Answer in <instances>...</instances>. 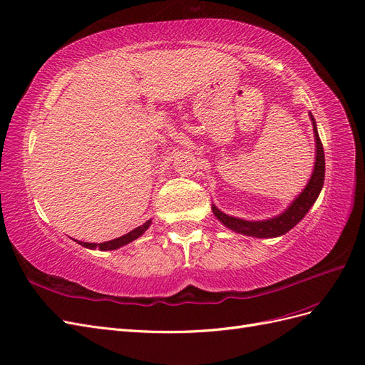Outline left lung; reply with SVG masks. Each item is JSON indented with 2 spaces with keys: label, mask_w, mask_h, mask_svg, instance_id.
Here are the masks:
<instances>
[{
  "label": "left lung",
  "mask_w": 365,
  "mask_h": 365,
  "mask_svg": "<svg viewBox=\"0 0 365 365\" xmlns=\"http://www.w3.org/2000/svg\"><path fill=\"white\" fill-rule=\"evenodd\" d=\"M310 119L314 122V131H315V140H317V162L315 170L312 174L310 180L304 191L301 192L294 203L290 205L287 210L278 215L270 218V220L263 222H247L242 218H235L231 215H226L218 207L212 205L214 215L220 220L226 227L232 229L235 232H240L245 235H252L258 238H269V237H278L290 231L298 222L303 220V217L309 212L312 205L315 203L318 194L321 192L322 185H324V173H326V160H324V150H322V143L317 131V123L314 116L310 114Z\"/></svg>",
  "instance_id": "1"
}]
</instances>
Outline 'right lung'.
Returning <instances> with one entry per match:
<instances>
[{
	"instance_id": "obj_1",
	"label": "right lung",
	"mask_w": 365,
	"mask_h": 365,
	"mask_svg": "<svg viewBox=\"0 0 365 365\" xmlns=\"http://www.w3.org/2000/svg\"><path fill=\"white\" fill-rule=\"evenodd\" d=\"M150 225H151V220L145 222L142 226L133 229V231L128 232L127 235H122L119 238H114V240H110V242H106V243H99V245L98 243H84V242H78V243L81 246L88 247V249H96L98 247V249H101V251H113V249H118L120 246L128 245L133 240H136L138 237H140L145 231H147V229L150 227Z\"/></svg>"
}]
</instances>
